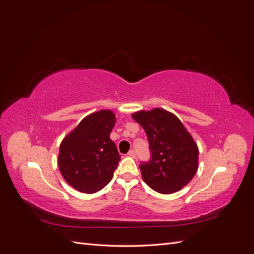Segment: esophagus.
I'll use <instances>...</instances> for the list:
<instances>
[{
	"label": "esophagus",
	"instance_id": "1",
	"mask_svg": "<svg viewBox=\"0 0 254 254\" xmlns=\"http://www.w3.org/2000/svg\"><path fill=\"white\" fill-rule=\"evenodd\" d=\"M127 155H128L129 157H131V158H135V151H134L133 149L129 150V151H128V153H127Z\"/></svg>",
	"mask_w": 254,
	"mask_h": 254
}]
</instances>
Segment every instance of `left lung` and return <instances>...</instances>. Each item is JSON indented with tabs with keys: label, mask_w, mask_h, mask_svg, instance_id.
Returning <instances> with one entry per match:
<instances>
[{
	"label": "left lung",
	"mask_w": 254,
	"mask_h": 254,
	"mask_svg": "<svg viewBox=\"0 0 254 254\" xmlns=\"http://www.w3.org/2000/svg\"><path fill=\"white\" fill-rule=\"evenodd\" d=\"M147 135L151 159L142 163V178L160 194H173L186 187L198 170V146L181 121L172 112L155 108L132 114Z\"/></svg>",
	"instance_id": "8db88e82"
}]
</instances>
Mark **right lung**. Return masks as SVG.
<instances>
[{
  "instance_id": "add662e5",
  "label": "right lung",
  "mask_w": 254,
  "mask_h": 254,
  "mask_svg": "<svg viewBox=\"0 0 254 254\" xmlns=\"http://www.w3.org/2000/svg\"><path fill=\"white\" fill-rule=\"evenodd\" d=\"M111 110L89 114L60 144L59 171L72 188L93 194L108 184L121 156L110 133L115 125Z\"/></svg>"
}]
</instances>
